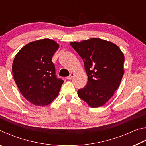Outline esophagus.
Wrapping results in <instances>:
<instances>
[{
    "instance_id": "obj_1",
    "label": "esophagus",
    "mask_w": 146,
    "mask_h": 146,
    "mask_svg": "<svg viewBox=\"0 0 146 146\" xmlns=\"http://www.w3.org/2000/svg\"><path fill=\"white\" fill-rule=\"evenodd\" d=\"M73 76H74V74L73 73H70V76H68V77H66V79H67V80H71V79L72 78Z\"/></svg>"
}]
</instances>
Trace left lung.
<instances>
[{"mask_svg": "<svg viewBox=\"0 0 146 146\" xmlns=\"http://www.w3.org/2000/svg\"><path fill=\"white\" fill-rule=\"evenodd\" d=\"M70 44L82 58L88 78L78 96L91 108L103 106L120 84L124 73L123 53L115 44L97 38Z\"/></svg>", "mask_w": 146, "mask_h": 146, "instance_id": "8db88e82", "label": "left lung"}]
</instances>
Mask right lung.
Masks as SVG:
<instances>
[{
	"mask_svg": "<svg viewBox=\"0 0 146 146\" xmlns=\"http://www.w3.org/2000/svg\"><path fill=\"white\" fill-rule=\"evenodd\" d=\"M59 44L49 38L31 42L14 58L12 72L23 97L35 106H45L57 97L64 81L57 79L51 58Z\"/></svg>",
	"mask_w": 146,
	"mask_h": 146,
	"instance_id": "1",
	"label": "right lung"
}]
</instances>
